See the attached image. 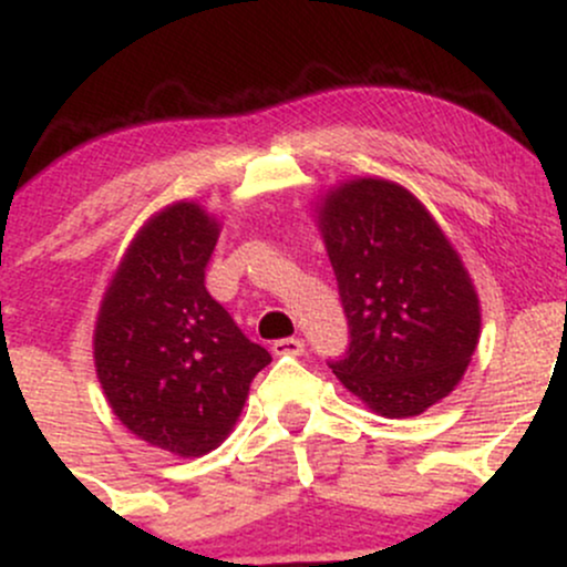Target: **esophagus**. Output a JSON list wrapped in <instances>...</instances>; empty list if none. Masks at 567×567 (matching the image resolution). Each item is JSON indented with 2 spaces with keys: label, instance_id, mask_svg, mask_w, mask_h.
I'll use <instances>...</instances> for the list:
<instances>
[{
  "label": "esophagus",
  "instance_id": "34e87169",
  "mask_svg": "<svg viewBox=\"0 0 567 567\" xmlns=\"http://www.w3.org/2000/svg\"><path fill=\"white\" fill-rule=\"evenodd\" d=\"M271 351L275 354H285V357H301L306 351V343L301 338H279V341L271 343Z\"/></svg>",
  "mask_w": 567,
  "mask_h": 567
}]
</instances>
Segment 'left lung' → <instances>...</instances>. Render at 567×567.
<instances>
[{"instance_id": "obj_1", "label": "left lung", "mask_w": 567, "mask_h": 567, "mask_svg": "<svg viewBox=\"0 0 567 567\" xmlns=\"http://www.w3.org/2000/svg\"><path fill=\"white\" fill-rule=\"evenodd\" d=\"M317 226L349 320L336 379L373 413L410 419L464 379L480 341V298L432 213L386 178L343 181Z\"/></svg>"}]
</instances>
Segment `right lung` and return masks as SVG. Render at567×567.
Instances as JSON below:
<instances>
[{
  "label": "right lung",
  "mask_w": 567,
  "mask_h": 567,
  "mask_svg": "<svg viewBox=\"0 0 567 567\" xmlns=\"http://www.w3.org/2000/svg\"><path fill=\"white\" fill-rule=\"evenodd\" d=\"M220 224L173 202L141 226L95 320V373L122 426L197 458L229 437L250 383L271 362L205 288Z\"/></svg>",
  "instance_id": "obj_1"
}]
</instances>
